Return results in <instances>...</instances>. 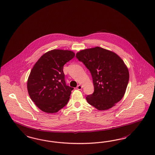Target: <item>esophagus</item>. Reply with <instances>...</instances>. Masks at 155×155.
<instances>
[{
  "label": "esophagus",
  "instance_id": "obj_1",
  "mask_svg": "<svg viewBox=\"0 0 155 155\" xmlns=\"http://www.w3.org/2000/svg\"><path fill=\"white\" fill-rule=\"evenodd\" d=\"M82 88H83L82 85L79 84V85H78V86H77V88H76V89L78 90H81V89H82Z\"/></svg>",
  "mask_w": 155,
  "mask_h": 155
}]
</instances>
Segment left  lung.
Here are the masks:
<instances>
[{"instance_id":"obj_1","label":"left lung","mask_w":155,"mask_h":155,"mask_svg":"<svg viewBox=\"0 0 155 155\" xmlns=\"http://www.w3.org/2000/svg\"><path fill=\"white\" fill-rule=\"evenodd\" d=\"M76 58L90 70L94 92L86 100L100 110L115 106L125 94L129 81L127 67L115 52L99 47L81 50Z\"/></svg>"}]
</instances>
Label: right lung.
<instances>
[{
    "label": "right lung",
    "instance_id": "obj_1",
    "mask_svg": "<svg viewBox=\"0 0 155 155\" xmlns=\"http://www.w3.org/2000/svg\"><path fill=\"white\" fill-rule=\"evenodd\" d=\"M75 55L69 50H51L42 55L31 71L28 92L42 111L56 113L67 104L74 88L65 84L63 66Z\"/></svg>",
    "mask_w": 155,
    "mask_h": 155
}]
</instances>
